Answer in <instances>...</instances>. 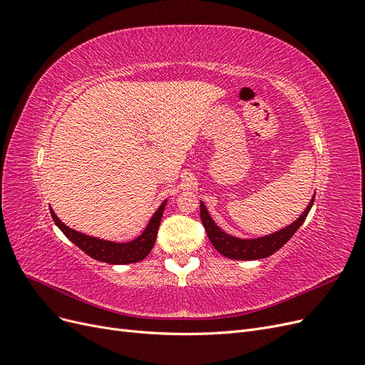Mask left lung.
Segmentation results:
<instances>
[{
  "instance_id": "obj_1",
  "label": "left lung",
  "mask_w": 365,
  "mask_h": 365,
  "mask_svg": "<svg viewBox=\"0 0 365 365\" xmlns=\"http://www.w3.org/2000/svg\"><path fill=\"white\" fill-rule=\"evenodd\" d=\"M315 195L312 200L309 201L304 212L298 216L292 224L284 227L282 230L274 231L271 235L260 236V237H237L227 233L222 228H220L213 217L210 216L205 204L201 201V220L202 225L207 231V236L212 242V245L219 251L222 256L233 259V260H259V259H267L275 251H279L286 242H288L295 233L297 230L300 228L307 217L309 212L314 205Z\"/></svg>"
}]
</instances>
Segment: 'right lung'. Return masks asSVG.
I'll use <instances>...</instances> for the list:
<instances>
[{
    "label": "right lung",
    "instance_id": "add662e5",
    "mask_svg": "<svg viewBox=\"0 0 365 365\" xmlns=\"http://www.w3.org/2000/svg\"><path fill=\"white\" fill-rule=\"evenodd\" d=\"M168 201L169 200L161 202L157 212L152 215L146 228L141 231V235L128 242H114V240L98 239L94 236L83 235L81 231H76L68 225H65L56 216V213L53 212V208H50V213L54 224L58 225V228L62 231V233L90 257L98 262L109 263V264H128V263L141 262L150 252L153 245H155L161 217H163L165 205H168Z\"/></svg>",
    "mask_w": 365,
    "mask_h": 365
}]
</instances>
